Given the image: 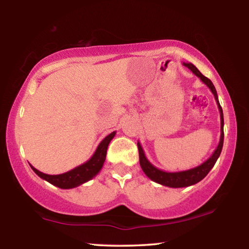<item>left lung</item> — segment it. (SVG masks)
Here are the masks:
<instances>
[{"instance_id": "1", "label": "left lung", "mask_w": 249, "mask_h": 249, "mask_svg": "<svg viewBox=\"0 0 249 249\" xmlns=\"http://www.w3.org/2000/svg\"><path fill=\"white\" fill-rule=\"evenodd\" d=\"M183 66L190 69L192 72L196 75V77H199L201 81L209 88L211 92L213 93L214 98H215L218 111H220V116H221V137H220V142H218L216 149L214 150V153L208 160H205V161L203 163H201L200 166L192 168V169L184 170V171H177V172H167V171L158 169L157 167H155L153 163H150L149 160L146 158L144 150L142 148L141 142H137L138 153H140V163L142 171L145 172V175L148 177L150 180L155 181V182L166 185V187H170V188L190 187V185L197 183L199 181L203 179L204 177H206V175L209 174L210 170L212 169L214 165H215L217 158L220 157L221 151L223 148V142H224V119H223V111H222L220 102H218L215 87L213 86L212 81L206 77H204V75L197 70L196 67L195 65H192L191 62H183Z\"/></svg>"}]
</instances>
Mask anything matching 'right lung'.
Segmentation results:
<instances>
[{
    "mask_svg": "<svg viewBox=\"0 0 249 249\" xmlns=\"http://www.w3.org/2000/svg\"><path fill=\"white\" fill-rule=\"evenodd\" d=\"M116 132H113L109 135H107L104 140L100 142V145L96 148L95 153L93 156L86 161L82 165L73 168L72 170L67 171L65 174L61 175H47L44 174L39 170H37L36 168H34L32 165V169L34 170L35 174L40 177L41 179L48 181L49 183H52L56 187L60 189H72L78 187V185H81L87 181L91 180L92 178L99 174L100 170L102 169L103 163L105 161V158H107V146L109 142L113 140V137L115 136Z\"/></svg>",
    "mask_w": 249,
    "mask_h": 249,
    "instance_id": "add662e5",
    "label": "right lung"
}]
</instances>
